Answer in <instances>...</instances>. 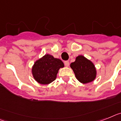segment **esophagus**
Returning <instances> with one entry per match:
<instances>
[{
	"instance_id": "1",
	"label": "esophagus",
	"mask_w": 121,
	"mask_h": 121,
	"mask_svg": "<svg viewBox=\"0 0 121 121\" xmlns=\"http://www.w3.org/2000/svg\"><path fill=\"white\" fill-rule=\"evenodd\" d=\"M64 64L65 65V67H69V61H65Z\"/></svg>"
}]
</instances>
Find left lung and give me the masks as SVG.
<instances>
[{
	"label": "left lung",
	"mask_w": 121,
	"mask_h": 121,
	"mask_svg": "<svg viewBox=\"0 0 121 121\" xmlns=\"http://www.w3.org/2000/svg\"><path fill=\"white\" fill-rule=\"evenodd\" d=\"M70 67L77 79L83 84L92 82L96 77L97 71L94 64L82 55L77 57L75 62L70 64Z\"/></svg>",
	"instance_id": "left-lung-1"
}]
</instances>
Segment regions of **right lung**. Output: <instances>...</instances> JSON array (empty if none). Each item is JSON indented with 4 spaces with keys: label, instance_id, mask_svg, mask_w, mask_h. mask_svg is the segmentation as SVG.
I'll list each match as a JSON object with an SVG mask.
<instances>
[{
    "label": "right lung",
    "instance_id": "1",
    "mask_svg": "<svg viewBox=\"0 0 121 121\" xmlns=\"http://www.w3.org/2000/svg\"><path fill=\"white\" fill-rule=\"evenodd\" d=\"M63 67L64 64L61 60L46 54L34 63L31 73L34 79L39 84L48 85L56 80L59 70Z\"/></svg>",
    "mask_w": 121,
    "mask_h": 121
}]
</instances>
